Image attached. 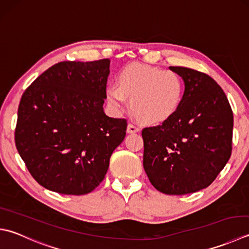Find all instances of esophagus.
I'll list each match as a JSON object with an SVG mask.
<instances>
[{
    "label": "esophagus",
    "instance_id": "34e87169",
    "mask_svg": "<svg viewBox=\"0 0 249 249\" xmlns=\"http://www.w3.org/2000/svg\"><path fill=\"white\" fill-rule=\"evenodd\" d=\"M140 129L139 127H137V126H135L133 124H128L127 126V133L128 134H135V133H139Z\"/></svg>",
    "mask_w": 249,
    "mask_h": 249
}]
</instances>
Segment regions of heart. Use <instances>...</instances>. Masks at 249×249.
I'll return each mask as SVG.
<instances>
[{
  "label": "heart",
  "instance_id": "b5f03b06",
  "mask_svg": "<svg viewBox=\"0 0 249 249\" xmlns=\"http://www.w3.org/2000/svg\"><path fill=\"white\" fill-rule=\"evenodd\" d=\"M106 101L114 114H121L129 100L130 110L148 125H160L173 119L182 105L184 82L178 73L141 63L124 67L116 85L105 91Z\"/></svg>",
  "mask_w": 249,
  "mask_h": 249
}]
</instances>
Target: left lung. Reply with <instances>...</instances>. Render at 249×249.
Instances as JSON below:
<instances>
[{"label": "left lung", "instance_id": "obj_1", "mask_svg": "<svg viewBox=\"0 0 249 249\" xmlns=\"http://www.w3.org/2000/svg\"><path fill=\"white\" fill-rule=\"evenodd\" d=\"M184 82L173 119L144 128L143 168L160 192L182 196L207 188L232 151L233 113L225 91L205 73L169 67Z\"/></svg>", "mask_w": 249, "mask_h": 249}]
</instances>
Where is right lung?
<instances>
[{"instance_id":"right-lung-1","label":"right lung","mask_w":249,"mask_h":249,"mask_svg":"<svg viewBox=\"0 0 249 249\" xmlns=\"http://www.w3.org/2000/svg\"><path fill=\"white\" fill-rule=\"evenodd\" d=\"M109 73V59L58 62L23 92L15 142L45 189L82 196L104 180L127 127L104 111Z\"/></svg>"}]
</instances>
